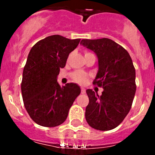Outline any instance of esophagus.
<instances>
[{
    "label": "esophagus",
    "mask_w": 155,
    "mask_h": 155,
    "mask_svg": "<svg viewBox=\"0 0 155 155\" xmlns=\"http://www.w3.org/2000/svg\"><path fill=\"white\" fill-rule=\"evenodd\" d=\"M85 92H86L85 89L84 88V87H82V88H81V93H82V94H85Z\"/></svg>",
    "instance_id": "obj_1"
}]
</instances>
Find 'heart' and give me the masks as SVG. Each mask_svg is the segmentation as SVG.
Masks as SVG:
<instances>
[{
  "label": "heart",
  "instance_id": "obj_1",
  "mask_svg": "<svg viewBox=\"0 0 155 155\" xmlns=\"http://www.w3.org/2000/svg\"><path fill=\"white\" fill-rule=\"evenodd\" d=\"M85 54H91L90 52H85ZM71 78L73 80L79 85H84L86 83L88 79V76L83 71H75L71 74Z\"/></svg>",
  "mask_w": 155,
  "mask_h": 155
}]
</instances>
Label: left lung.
<instances>
[{"label": "left lung", "instance_id": "8db88e82", "mask_svg": "<svg viewBox=\"0 0 155 155\" xmlns=\"http://www.w3.org/2000/svg\"><path fill=\"white\" fill-rule=\"evenodd\" d=\"M80 44L98 58V72L93 84L104 88L101 96L91 89L85 119L91 127L110 130L118 127L130 110L136 93V71L127 51L108 38L82 40Z\"/></svg>", "mask_w": 155, "mask_h": 155}]
</instances>
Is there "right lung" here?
<instances>
[{"label":"right lung","mask_w":155,"mask_h":155,"mask_svg":"<svg viewBox=\"0 0 155 155\" xmlns=\"http://www.w3.org/2000/svg\"><path fill=\"white\" fill-rule=\"evenodd\" d=\"M79 42L80 39L52 35L37 42L30 51L23 70L21 94L28 113L39 125L52 127L64 122L80 94L76 84L61 87L57 81L60 69Z\"/></svg>","instance_id":"1"}]
</instances>
